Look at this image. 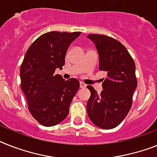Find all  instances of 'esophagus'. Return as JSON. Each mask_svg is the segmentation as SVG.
Returning <instances> with one entry per match:
<instances>
[{"mask_svg":"<svg viewBox=\"0 0 157 157\" xmlns=\"http://www.w3.org/2000/svg\"><path fill=\"white\" fill-rule=\"evenodd\" d=\"M86 87V85L84 84L83 82H80V88H85Z\"/></svg>","mask_w":157,"mask_h":157,"instance_id":"1","label":"esophagus"}]
</instances>
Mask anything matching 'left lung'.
I'll return each mask as SVG.
<instances>
[{"mask_svg":"<svg viewBox=\"0 0 157 157\" xmlns=\"http://www.w3.org/2000/svg\"><path fill=\"white\" fill-rule=\"evenodd\" d=\"M99 55V70L107 72L100 94L88 85L91 95L87 113L94 124L102 129H112L122 123L132 105L137 88L136 64L124 46L111 37L89 34Z\"/></svg>","mask_w":157,"mask_h":157,"instance_id":"obj_1","label":"left lung"}]
</instances>
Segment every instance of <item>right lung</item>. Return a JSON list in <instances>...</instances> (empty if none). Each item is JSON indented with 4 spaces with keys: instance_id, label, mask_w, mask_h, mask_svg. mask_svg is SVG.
Here are the masks:
<instances>
[{
    "instance_id": "1",
    "label": "right lung",
    "mask_w": 157,
    "mask_h": 157,
    "mask_svg": "<svg viewBox=\"0 0 157 157\" xmlns=\"http://www.w3.org/2000/svg\"><path fill=\"white\" fill-rule=\"evenodd\" d=\"M81 34L46 33L25 53L20 68L21 89L30 114L43 126L52 127L65 119L80 87L77 79L65 81L55 71L62 69L67 48Z\"/></svg>"
}]
</instances>
